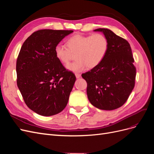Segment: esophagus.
I'll list each match as a JSON object with an SVG mask.
<instances>
[{
  "label": "esophagus",
  "mask_w": 154,
  "mask_h": 154,
  "mask_svg": "<svg viewBox=\"0 0 154 154\" xmlns=\"http://www.w3.org/2000/svg\"><path fill=\"white\" fill-rule=\"evenodd\" d=\"M75 76L76 77V78H80L81 76V74H78V73H76L75 74Z\"/></svg>",
  "instance_id": "1"
}]
</instances>
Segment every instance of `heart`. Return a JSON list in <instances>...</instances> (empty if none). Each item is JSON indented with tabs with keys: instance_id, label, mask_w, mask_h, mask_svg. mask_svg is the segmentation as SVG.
<instances>
[{
	"instance_id": "heart-1",
	"label": "heart",
	"mask_w": 154,
	"mask_h": 154,
	"mask_svg": "<svg viewBox=\"0 0 154 154\" xmlns=\"http://www.w3.org/2000/svg\"><path fill=\"white\" fill-rule=\"evenodd\" d=\"M67 46L58 44L54 48L55 57L63 65H67L76 54V62L67 66L69 71L80 72L87 67H97L104 60L109 47V40L101 33L93 35L76 34L67 40Z\"/></svg>"
}]
</instances>
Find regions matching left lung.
Masks as SVG:
<instances>
[{"mask_svg": "<svg viewBox=\"0 0 154 154\" xmlns=\"http://www.w3.org/2000/svg\"><path fill=\"white\" fill-rule=\"evenodd\" d=\"M109 40V47L98 66L82 74L87 83V94L91 103L101 110L122 106L135 85L136 70L128 42L109 29L99 28Z\"/></svg>", "mask_w": 154, "mask_h": 154, "instance_id": "left-lung-1", "label": "left lung"}]
</instances>
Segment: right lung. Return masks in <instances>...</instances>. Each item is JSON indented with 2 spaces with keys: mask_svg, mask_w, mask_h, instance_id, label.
Segmentation results:
<instances>
[{
  "mask_svg": "<svg viewBox=\"0 0 154 154\" xmlns=\"http://www.w3.org/2000/svg\"><path fill=\"white\" fill-rule=\"evenodd\" d=\"M72 30L42 29L22 45L17 60V86L35 112L51 116L66 106L76 76L56 58L54 48Z\"/></svg>",
  "mask_w": 154,
  "mask_h": 154,
  "instance_id": "1",
  "label": "right lung"
}]
</instances>
